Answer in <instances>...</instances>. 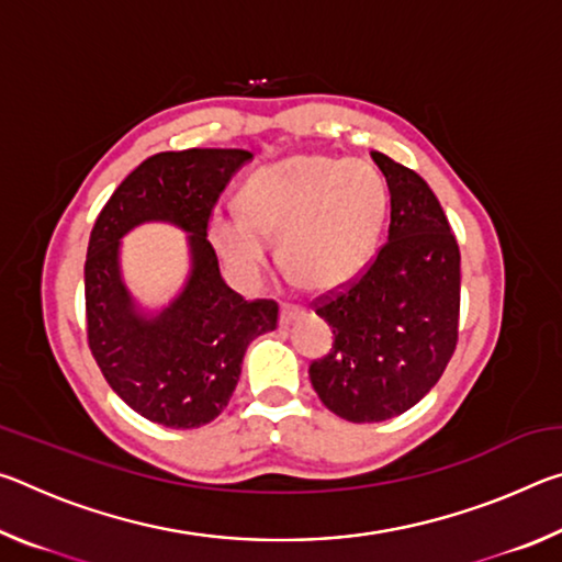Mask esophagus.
<instances>
[{"label": "esophagus", "mask_w": 562, "mask_h": 562, "mask_svg": "<svg viewBox=\"0 0 562 562\" xmlns=\"http://www.w3.org/2000/svg\"><path fill=\"white\" fill-rule=\"evenodd\" d=\"M304 315V310L302 307H297V304H282V310H280V325H292V322H297L300 317Z\"/></svg>", "instance_id": "obj_1"}]
</instances>
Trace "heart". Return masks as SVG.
Returning <instances> with one entry per match:
<instances>
[{
	"mask_svg": "<svg viewBox=\"0 0 562 562\" xmlns=\"http://www.w3.org/2000/svg\"><path fill=\"white\" fill-rule=\"evenodd\" d=\"M389 211V186L367 160L290 156L245 180L240 207L217 203L207 237L240 288L262 280L278 237L280 262L307 290H337L374 260Z\"/></svg>",
	"mask_w": 562,
	"mask_h": 562,
	"instance_id": "obj_1",
	"label": "heart"
}]
</instances>
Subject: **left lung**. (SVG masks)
Wrapping results in <instances>:
<instances>
[{
    "label": "left lung",
    "instance_id": "obj_1",
    "mask_svg": "<svg viewBox=\"0 0 562 562\" xmlns=\"http://www.w3.org/2000/svg\"><path fill=\"white\" fill-rule=\"evenodd\" d=\"M372 158L392 195L389 243L357 282L317 304L335 345L310 367L322 404L351 424L422 402L459 339L461 252L439 198L412 168Z\"/></svg>",
    "mask_w": 562,
    "mask_h": 562
}]
</instances>
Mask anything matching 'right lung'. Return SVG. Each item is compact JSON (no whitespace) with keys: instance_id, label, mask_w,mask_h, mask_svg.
<instances>
[{"instance_id":"obj_1","label":"right lung","mask_w":562,"mask_h":562,"mask_svg":"<svg viewBox=\"0 0 562 562\" xmlns=\"http://www.w3.org/2000/svg\"><path fill=\"white\" fill-rule=\"evenodd\" d=\"M240 148L156 154L113 190L97 217L83 268L87 331L103 376L133 412L168 429H198L231 402L247 345L278 327V302H247L227 288L207 243V215L235 170ZM144 222L187 233L191 268L164 308L132 297L120 270V240Z\"/></svg>"}]
</instances>
